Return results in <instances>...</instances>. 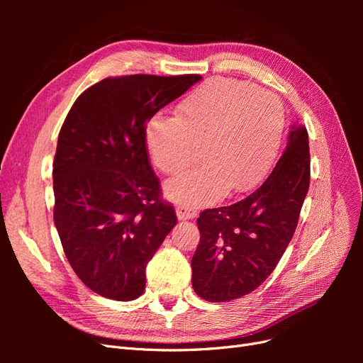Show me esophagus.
<instances>
[{
	"instance_id": "1",
	"label": "esophagus",
	"mask_w": 363,
	"mask_h": 363,
	"mask_svg": "<svg viewBox=\"0 0 363 363\" xmlns=\"http://www.w3.org/2000/svg\"><path fill=\"white\" fill-rule=\"evenodd\" d=\"M175 213H177L179 219H192L196 215V212L194 211V208L184 206L182 203H179L177 206H175Z\"/></svg>"
}]
</instances>
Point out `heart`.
<instances>
[{"label": "heart", "instance_id": "1", "mask_svg": "<svg viewBox=\"0 0 363 363\" xmlns=\"http://www.w3.org/2000/svg\"><path fill=\"white\" fill-rule=\"evenodd\" d=\"M284 127L277 96L232 79L196 87L177 107V119L157 113L145 130L150 156L168 175L184 171L201 147L199 168L167 184L188 207L215 203L225 192L251 189L277 156Z\"/></svg>", "mask_w": 363, "mask_h": 363}]
</instances>
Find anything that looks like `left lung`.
<instances>
[{"mask_svg":"<svg viewBox=\"0 0 363 363\" xmlns=\"http://www.w3.org/2000/svg\"><path fill=\"white\" fill-rule=\"evenodd\" d=\"M309 182V136L294 124L283 156L260 188L196 219L200 244L191 262L196 295L212 303L236 300L268 279L294 236Z\"/></svg>","mask_w":363,"mask_h":363,"instance_id":"8db88e82","label":"left lung"}]
</instances>
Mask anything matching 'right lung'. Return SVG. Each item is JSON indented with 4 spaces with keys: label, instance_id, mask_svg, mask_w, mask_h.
<instances>
[{
    "label": "right lung",
    "instance_id": "obj_1",
    "mask_svg": "<svg viewBox=\"0 0 363 363\" xmlns=\"http://www.w3.org/2000/svg\"><path fill=\"white\" fill-rule=\"evenodd\" d=\"M201 75H125L86 89L60 128L54 224L87 288L116 301L144 294L145 268L177 224L148 162L145 125Z\"/></svg>",
    "mask_w": 363,
    "mask_h": 363
}]
</instances>
